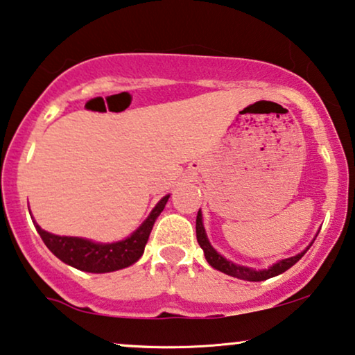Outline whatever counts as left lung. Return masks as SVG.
<instances>
[{
	"mask_svg": "<svg viewBox=\"0 0 355 355\" xmlns=\"http://www.w3.org/2000/svg\"><path fill=\"white\" fill-rule=\"evenodd\" d=\"M196 239H198V243H200V247L202 248V252H205L207 263H209L212 268L217 269V271L227 274V276H232V277H237V279L252 281V282L266 281V279H269V277L279 276V274L286 272L287 269L294 266V264L299 261L302 257H304V254L306 253V250H309L311 247V243L315 242L313 240V242H311L309 247L304 250V252L295 254V257L281 259V261L274 263L272 266H269L268 269H253L248 266H242V264H235L232 261H229L227 258L222 257V254L217 253L214 247L209 243V240H207V235H206V230H205V225H202L201 209L198 211V216H196Z\"/></svg>",
	"mask_w": 355,
	"mask_h": 355,
	"instance_id": "left-lung-1",
	"label": "left lung"
}]
</instances>
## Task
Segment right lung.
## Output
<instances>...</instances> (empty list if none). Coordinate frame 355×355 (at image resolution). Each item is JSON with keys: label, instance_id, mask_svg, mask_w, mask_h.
Here are the masks:
<instances>
[{"label": "right lung", "instance_id": "obj_1", "mask_svg": "<svg viewBox=\"0 0 355 355\" xmlns=\"http://www.w3.org/2000/svg\"><path fill=\"white\" fill-rule=\"evenodd\" d=\"M170 195H165L154 209L150 211L143 224L135 230L130 237L120 242L113 243H101L92 242V240L81 237H66V235H55L46 232L42 227L34 222L37 232L44 240L46 248L55 254L61 261L69 264L79 271L86 272H112L118 269L128 268L143 257L144 247L153 230V225L160 212L164 211ZM31 212V211H29Z\"/></svg>", "mask_w": 355, "mask_h": 355}]
</instances>
